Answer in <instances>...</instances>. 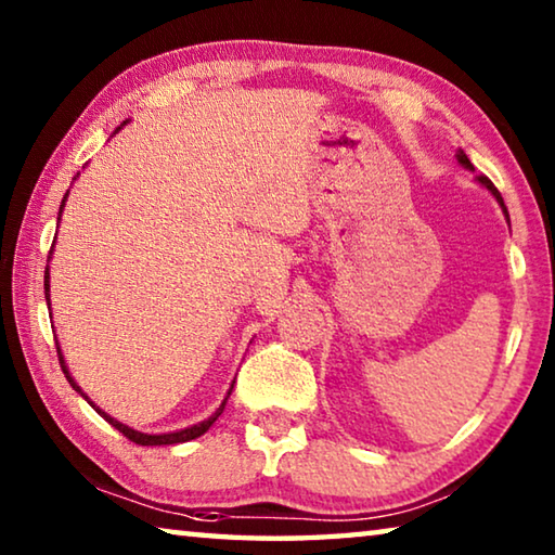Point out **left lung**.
I'll use <instances>...</instances> for the list:
<instances>
[{
	"mask_svg": "<svg viewBox=\"0 0 555 555\" xmlns=\"http://www.w3.org/2000/svg\"><path fill=\"white\" fill-rule=\"evenodd\" d=\"M457 162H460V164H463L465 168H473V164H469V158L465 156V152H463V149H460V152H457ZM480 183H482V185H487V188H490V191H492V195H494V198H496V201H500V203H502V208H504L502 193H500V191H496V188H494V183L490 181V178H487V176H480ZM504 212H506V208H504Z\"/></svg>",
	"mask_w": 555,
	"mask_h": 555,
	"instance_id": "1",
	"label": "left lung"
}]
</instances>
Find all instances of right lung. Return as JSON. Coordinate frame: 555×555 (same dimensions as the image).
Listing matches in <instances>:
<instances>
[{"mask_svg": "<svg viewBox=\"0 0 555 555\" xmlns=\"http://www.w3.org/2000/svg\"><path fill=\"white\" fill-rule=\"evenodd\" d=\"M65 198H68V193L63 195V205H65ZM63 205H61V212H63ZM59 220H61V215H59ZM43 288L49 291V269H46V276H43ZM46 300H49V294H46ZM59 360H61V367H63V374H65V379L70 382V387L75 389V391H80V387L78 384L73 382V377L68 374V370H65V360H63V354H61V350H59ZM232 391V389H230ZM230 391H228V397H230ZM82 393V391H80ZM82 397H86V393H82ZM88 399V397H86ZM92 403V401H90ZM224 403H228V399L222 401V406L212 413V416L208 418V421H203V424H195V426H191V428H183V430H176V434H164V436H146V434H139V430H131L129 426H125V424H119V421H115L112 416H107L105 411H100L95 403H92V406H95V411L100 413L102 418L105 421H109L112 426H115L121 436L125 438H129L131 443H137V446H173V443H185V440H193V438H198V436H203L205 430H208L215 421H218V416L222 413V409H224Z\"/></svg>", "mask_w": 555, "mask_h": 555, "instance_id": "obj_1", "label": "right lung"}]
</instances>
